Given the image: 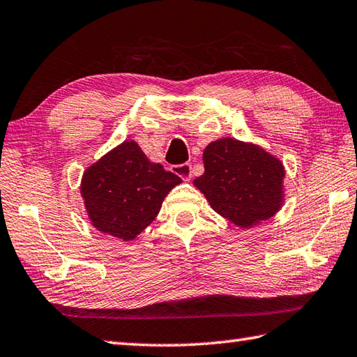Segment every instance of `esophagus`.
Segmentation results:
<instances>
[{
    "label": "esophagus",
    "mask_w": 357,
    "mask_h": 357,
    "mask_svg": "<svg viewBox=\"0 0 357 357\" xmlns=\"http://www.w3.org/2000/svg\"><path fill=\"white\" fill-rule=\"evenodd\" d=\"M172 172L174 174H178L185 181H190L192 179V165L190 164H181V165H173L172 167Z\"/></svg>",
    "instance_id": "1"
}]
</instances>
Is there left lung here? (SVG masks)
I'll return each instance as SVG.
<instances>
[{"label": "left lung", "instance_id": "8db88e82", "mask_svg": "<svg viewBox=\"0 0 357 357\" xmlns=\"http://www.w3.org/2000/svg\"><path fill=\"white\" fill-rule=\"evenodd\" d=\"M204 174L193 185L213 211L236 227L249 229L271 220L284 202V165L263 146L222 137L208 144Z\"/></svg>", "mask_w": 357, "mask_h": 357}]
</instances>
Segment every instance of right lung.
Segmentation results:
<instances>
[{"mask_svg":"<svg viewBox=\"0 0 357 357\" xmlns=\"http://www.w3.org/2000/svg\"><path fill=\"white\" fill-rule=\"evenodd\" d=\"M183 183L178 174L146 158L127 139L86 167L80 195L88 220L99 232L132 241L158 216L167 195Z\"/></svg>","mask_w":357,"mask_h":357,"instance_id":"right-lung-1","label":"right lung"}]
</instances>
